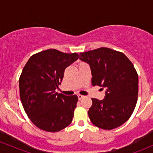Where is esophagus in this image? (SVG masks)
<instances>
[{"label":"esophagus","instance_id":"34e87169","mask_svg":"<svg viewBox=\"0 0 153 153\" xmlns=\"http://www.w3.org/2000/svg\"><path fill=\"white\" fill-rule=\"evenodd\" d=\"M78 100H81V99H83V97H85V96L81 95V94H78Z\"/></svg>","mask_w":153,"mask_h":153}]
</instances>
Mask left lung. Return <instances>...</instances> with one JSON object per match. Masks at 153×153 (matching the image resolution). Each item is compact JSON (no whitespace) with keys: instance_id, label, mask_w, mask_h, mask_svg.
<instances>
[{"instance_id":"left-lung-1","label":"left lung","mask_w":153,"mask_h":153,"mask_svg":"<svg viewBox=\"0 0 153 153\" xmlns=\"http://www.w3.org/2000/svg\"><path fill=\"white\" fill-rule=\"evenodd\" d=\"M80 60L89 65L92 86L105 89L103 100L91 98L88 114L101 129L118 128L131 117L138 99L139 77L125 54L107 48L80 53Z\"/></svg>"}]
</instances>
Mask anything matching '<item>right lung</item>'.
I'll use <instances>...</instances> for the list:
<instances>
[{
  "label": "right lung",
  "instance_id": "obj_1",
  "mask_svg": "<svg viewBox=\"0 0 153 153\" xmlns=\"http://www.w3.org/2000/svg\"><path fill=\"white\" fill-rule=\"evenodd\" d=\"M78 57L76 53L49 49L30 56L24 67L19 79L20 100L30 121L40 129L58 132L72 123L78 97L55 90L65 69Z\"/></svg>",
  "mask_w": 153,
  "mask_h": 153
}]
</instances>
